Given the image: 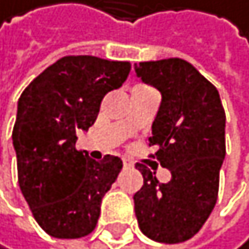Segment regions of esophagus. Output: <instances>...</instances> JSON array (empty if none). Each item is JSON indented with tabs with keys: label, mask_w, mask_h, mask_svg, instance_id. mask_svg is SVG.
<instances>
[{
	"label": "esophagus",
	"mask_w": 249,
	"mask_h": 249,
	"mask_svg": "<svg viewBox=\"0 0 249 249\" xmlns=\"http://www.w3.org/2000/svg\"><path fill=\"white\" fill-rule=\"evenodd\" d=\"M122 163H124V168H132V166H133V161H132V160H128V159H124Z\"/></svg>",
	"instance_id": "34e87169"
}]
</instances>
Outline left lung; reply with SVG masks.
<instances>
[{
	"label": "left lung",
	"instance_id": "left-lung-1",
	"mask_svg": "<svg viewBox=\"0 0 249 249\" xmlns=\"http://www.w3.org/2000/svg\"><path fill=\"white\" fill-rule=\"evenodd\" d=\"M135 69L161 92L149 138L157 152L150 157L171 171V180L160 183L155 171L136 163L144 179L133 196L136 220L152 240L182 243L199 232L216 204L226 114L216 88L190 62L169 58Z\"/></svg>",
	"mask_w": 249,
	"mask_h": 249
}]
</instances>
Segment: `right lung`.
Masks as SVG:
<instances>
[{
  "mask_svg": "<svg viewBox=\"0 0 249 249\" xmlns=\"http://www.w3.org/2000/svg\"><path fill=\"white\" fill-rule=\"evenodd\" d=\"M128 61L64 56L36 76L18 99L12 141L18 185L39 226L56 238H81L95 229L102 197L122 160H90L75 147L78 130L97 119L109 90L122 86Z\"/></svg>",
  "mask_w": 249,
  "mask_h": 249,
  "instance_id": "add662e5",
  "label": "right lung"
}]
</instances>
